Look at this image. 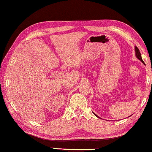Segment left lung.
Segmentation results:
<instances>
[{
  "label": "left lung",
  "instance_id": "1",
  "mask_svg": "<svg viewBox=\"0 0 152 152\" xmlns=\"http://www.w3.org/2000/svg\"><path fill=\"white\" fill-rule=\"evenodd\" d=\"M135 52H136V57L138 58V59H139V60H140L141 61H142V63H143L144 64V61H142V57H141V55H140V51H139V49L138 48H137L136 46L135 47ZM94 115H95V116H97V118H99L98 116H97L96 114H95L94 113Z\"/></svg>",
  "mask_w": 152,
  "mask_h": 152
}]
</instances>
